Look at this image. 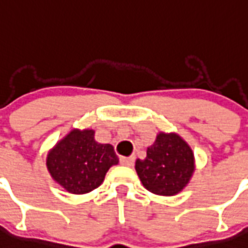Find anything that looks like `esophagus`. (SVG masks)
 I'll return each mask as SVG.
<instances>
[{"label":"esophagus","mask_w":248,"mask_h":248,"mask_svg":"<svg viewBox=\"0 0 248 248\" xmlns=\"http://www.w3.org/2000/svg\"><path fill=\"white\" fill-rule=\"evenodd\" d=\"M133 162H135V156L121 157V158H120V163L124 166H132Z\"/></svg>","instance_id":"34e87169"}]
</instances>
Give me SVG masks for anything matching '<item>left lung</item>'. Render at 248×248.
I'll list each match as a JSON object with an SVG mask.
<instances>
[{
	"instance_id": "8db88e82",
	"label": "left lung",
	"mask_w": 248,
	"mask_h": 248,
	"mask_svg": "<svg viewBox=\"0 0 248 248\" xmlns=\"http://www.w3.org/2000/svg\"><path fill=\"white\" fill-rule=\"evenodd\" d=\"M135 169L146 189L158 196H173L188 184L195 171V157L187 142L177 133H158L147 148L145 160Z\"/></svg>"
}]
</instances>
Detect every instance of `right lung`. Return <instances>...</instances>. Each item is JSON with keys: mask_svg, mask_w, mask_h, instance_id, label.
Returning a JSON list of instances; mask_svg holds the SVG:
<instances>
[{"mask_svg": "<svg viewBox=\"0 0 248 248\" xmlns=\"http://www.w3.org/2000/svg\"><path fill=\"white\" fill-rule=\"evenodd\" d=\"M117 163L113 147L94 141L93 130H72L49 151L46 161L49 175L73 195L97 188Z\"/></svg>", "mask_w": 248, "mask_h": 248, "instance_id": "add662e5", "label": "right lung"}]
</instances>
